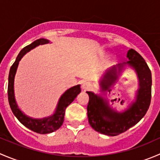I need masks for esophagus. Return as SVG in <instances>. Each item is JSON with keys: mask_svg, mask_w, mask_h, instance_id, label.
I'll return each instance as SVG.
<instances>
[{"mask_svg": "<svg viewBox=\"0 0 160 160\" xmlns=\"http://www.w3.org/2000/svg\"><path fill=\"white\" fill-rule=\"evenodd\" d=\"M91 88H92V84L88 81H85L84 83H83V84H82V88H83L84 90H89Z\"/></svg>", "mask_w": 160, "mask_h": 160, "instance_id": "esophagus-1", "label": "esophagus"}]
</instances>
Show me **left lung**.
Here are the masks:
<instances>
[{
    "mask_svg": "<svg viewBox=\"0 0 160 160\" xmlns=\"http://www.w3.org/2000/svg\"><path fill=\"white\" fill-rule=\"evenodd\" d=\"M127 57L129 61L126 63L136 70L140 86L136 101L128 110L123 113L116 112L108 107L107 102L101 97L97 96L92 92H87L89 95L87 108L88 122L93 129L104 135L115 136L126 132L144 117L149 108L152 97L151 70L142 56L133 49L128 50ZM117 77L116 69L113 67L101 81L102 90H111L109 88L112 83H115Z\"/></svg>",
    "mask_w": 160,
    "mask_h": 160,
    "instance_id": "8db88e82",
    "label": "left lung"
}]
</instances>
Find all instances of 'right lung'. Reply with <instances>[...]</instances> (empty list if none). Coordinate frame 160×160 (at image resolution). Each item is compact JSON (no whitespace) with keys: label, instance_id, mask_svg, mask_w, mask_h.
Returning a JSON list of instances; mask_svg holds the SVG:
<instances>
[{"label":"right lung","instance_id":"right-lung-1","mask_svg":"<svg viewBox=\"0 0 160 160\" xmlns=\"http://www.w3.org/2000/svg\"><path fill=\"white\" fill-rule=\"evenodd\" d=\"M48 42H49L48 40L44 39V38H39L22 49V51L19 52L18 56L16 58V60L11 67L8 77V97L9 104H10L13 114L15 115L18 120L22 125H25L26 128L39 134L51 133L60 128L61 125L63 123L66 108L74 101V99L77 98V94H79V93H80L81 91L80 85H77V86L72 87L67 90L59 99L56 113L51 117L46 118L43 119H32L31 118L27 117L25 114H24L19 110L15 102L14 94V79L19 61L27 52L36 47L37 46L46 44Z\"/></svg>","mask_w":160,"mask_h":160}]
</instances>
